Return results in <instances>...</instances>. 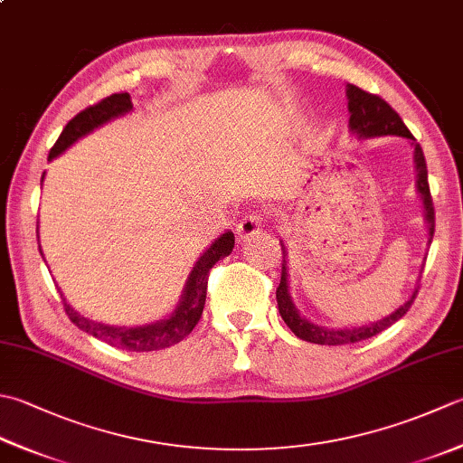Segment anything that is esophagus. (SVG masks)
Instances as JSON below:
<instances>
[{
  "label": "esophagus",
  "mask_w": 463,
  "mask_h": 463,
  "mask_svg": "<svg viewBox=\"0 0 463 463\" xmlns=\"http://www.w3.org/2000/svg\"><path fill=\"white\" fill-rule=\"evenodd\" d=\"M262 226H265V221H262L259 214H247V216H242L241 222L237 224L239 239H249L250 234L259 232V231L262 229Z\"/></svg>",
  "instance_id": "esophagus-1"
}]
</instances>
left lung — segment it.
Listing matches in <instances>:
<instances>
[{
	"mask_svg": "<svg viewBox=\"0 0 463 463\" xmlns=\"http://www.w3.org/2000/svg\"><path fill=\"white\" fill-rule=\"evenodd\" d=\"M347 99H349V128L357 132L361 138H373V136H403V138L411 140L415 148V170H418V190L423 198L425 206V221H428L430 229V242L433 239V231H436V211H433V201L430 193V183H428V165H425L423 150L420 142L413 138L410 128L403 124L392 106H389L383 98L377 94H369L365 90L349 84L347 86ZM287 260H285V249H283V269H280V283L277 287V305L279 313L287 323V327L291 329L298 339L307 343H317V345H349V343H357L373 337V335L385 331L392 327L395 321H400L402 317L410 311L413 305L415 297H418V288H415L413 295L407 298V301L400 307V309L387 315L385 319L361 325V327L353 329H325L319 325L309 323L303 319L301 315L297 313L295 305L291 301V295H288V283H287Z\"/></svg>",
	"mask_w": 463,
	"mask_h": 463,
	"instance_id": "left-lung-1",
	"label": "left lung"
}]
</instances>
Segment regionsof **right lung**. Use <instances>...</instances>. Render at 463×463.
I'll return each mask as SVG.
<instances>
[{"label":"right lung","instance_id":"right-lung-1","mask_svg":"<svg viewBox=\"0 0 463 463\" xmlns=\"http://www.w3.org/2000/svg\"><path fill=\"white\" fill-rule=\"evenodd\" d=\"M132 110V99L128 92L112 94L99 102L88 106L86 110L78 112L71 120L66 124V128L61 130L60 138L53 144L50 150V160L56 158L60 152L66 150L70 144H74L80 136L92 132L98 128L99 124H104L112 118L126 114ZM234 247V234L224 232L221 239L213 242V247L208 249L204 255L198 259V262L190 273L183 301L176 307V311L172 313L168 319L158 321L154 325H146V327H108L102 323H94L76 313L63 298V311H66L68 319L76 325L78 329L86 331L92 337L108 343V345L126 349V351H156L175 345V343L183 341L186 335H190L196 327V323L201 321L204 301H206V285H208V275H211V269L219 262L221 259L229 257ZM42 252V249H40ZM61 295V293H60Z\"/></svg>","mask_w":463,"mask_h":463}]
</instances>
